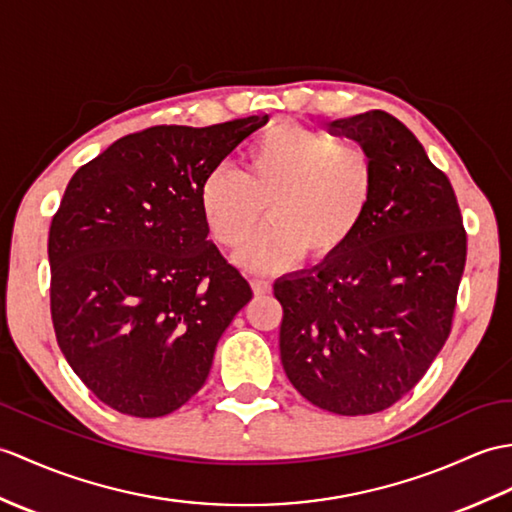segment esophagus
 <instances>
[{
	"label": "esophagus",
	"instance_id": "1",
	"mask_svg": "<svg viewBox=\"0 0 512 512\" xmlns=\"http://www.w3.org/2000/svg\"><path fill=\"white\" fill-rule=\"evenodd\" d=\"M251 285H253V292L255 294H268L272 290V285L268 279H251Z\"/></svg>",
	"mask_w": 512,
	"mask_h": 512
}]
</instances>
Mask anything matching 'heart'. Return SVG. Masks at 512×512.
<instances>
[{
	"instance_id": "1",
	"label": "heart",
	"mask_w": 512,
	"mask_h": 512,
	"mask_svg": "<svg viewBox=\"0 0 512 512\" xmlns=\"http://www.w3.org/2000/svg\"><path fill=\"white\" fill-rule=\"evenodd\" d=\"M375 194V163L358 144L296 124L259 135L244 172L220 165L200 185V213L213 240L242 246L263 205L271 220L237 253L246 270H281L303 253L336 257L358 233Z\"/></svg>"
}]
</instances>
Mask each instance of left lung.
Masks as SVG:
<instances>
[{"instance_id": "obj_1", "label": "left lung", "mask_w": 512, "mask_h": 512, "mask_svg": "<svg viewBox=\"0 0 512 512\" xmlns=\"http://www.w3.org/2000/svg\"><path fill=\"white\" fill-rule=\"evenodd\" d=\"M375 163V194L342 251L275 281L281 364L334 414L390 408L417 386L451 331L467 233L449 178L386 111L329 124Z\"/></svg>"}]
</instances>
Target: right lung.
Here are the masks:
<instances>
[{
    "label": "right lung",
    "instance_id": "obj_1",
    "mask_svg": "<svg viewBox=\"0 0 512 512\" xmlns=\"http://www.w3.org/2000/svg\"><path fill=\"white\" fill-rule=\"evenodd\" d=\"M268 115L152 126L117 139L71 176L52 218V323L95 397L165 417L205 384L216 344L253 299L207 240L200 185Z\"/></svg>",
    "mask_w": 512,
    "mask_h": 512
}]
</instances>
